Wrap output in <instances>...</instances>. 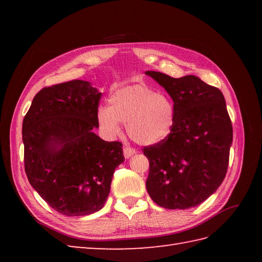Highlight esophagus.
<instances>
[{"instance_id":"1","label":"esophagus","mask_w":262,"mask_h":262,"mask_svg":"<svg viewBox=\"0 0 262 262\" xmlns=\"http://www.w3.org/2000/svg\"><path fill=\"white\" fill-rule=\"evenodd\" d=\"M136 153V151H135V148H133V147H130V146H124V155H125V158L126 159H129L130 157H133V155H134Z\"/></svg>"}]
</instances>
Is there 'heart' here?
Returning <instances> with one entry per match:
<instances>
[{
	"label": "heart",
	"instance_id": "1",
	"mask_svg": "<svg viewBox=\"0 0 262 262\" xmlns=\"http://www.w3.org/2000/svg\"><path fill=\"white\" fill-rule=\"evenodd\" d=\"M174 116L173 102L168 97L144 84H134L116 91L110 98V107L98 109L97 119L109 137L120 134L121 122L133 141L154 145L170 134Z\"/></svg>",
	"mask_w": 262,
	"mask_h": 262
}]
</instances>
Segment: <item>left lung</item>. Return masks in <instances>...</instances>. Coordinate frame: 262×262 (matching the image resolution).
Returning <instances> with one entry per match:
<instances>
[{
  "label": "left lung",
  "instance_id": "obj_1",
  "mask_svg": "<svg viewBox=\"0 0 262 262\" xmlns=\"http://www.w3.org/2000/svg\"><path fill=\"white\" fill-rule=\"evenodd\" d=\"M145 74L165 89L176 113L170 134L143 148L148 194L163 208L194 207L217 190L229 166L233 128L224 96L194 75Z\"/></svg>",
  "mask_w": 262,
  "mask_h": 262
}]
</instances>
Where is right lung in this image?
<instances>
[{"mask_svg":"<svg viewBox=\"0 0 262 262\" xmlns=\"http://www.w3.org/2000/svg\"><path fill=\"white\" fill-rule=\"evenodd\" d=\"M101 92L73 80L39 91L22 122L25 171L32 188L58 213L84 216L101 209L117 166L120 142L93 129Z\"/></svg>","mask_w":262,"mask_h":262,"instance_id":"add662e5","label":"right lung"}]
</instances>
